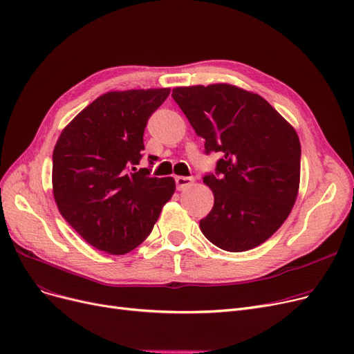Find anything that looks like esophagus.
<instances>
[{"mask_svg": "<svg viewBox=\"0 0 354 354\" xmlns=\"http://www.w3.org/2000/svg\"><path fill=\"white\" fill-rule=\"evenodd\" d=\"M175 180H176V188H178L179 191H183V189H187L188 187H191V185H192L194 178H188V176H176V178H175Z\"/></svg>", "mask_w": 354, "mask_h": 354, "instance_id": "34e87169", "label": "esophagus"}]
</instances>
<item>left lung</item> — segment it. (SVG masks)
Instances as JSON below:
<instances>
[{"label":"left lung","mask_w":354,"mask_h":354,"mask_svg":"<svg viewBox=\"0 0 354 354\" xmlns=\"http://www.w3.org/2000/svg\"><path fill=\"white\" fill-rule=\"evenodd\" d=\"M172 97L205 153H220L215 175L204 176L214 207L199 221L203 234L225 252L265 243L294 207L301 178L295 129L252 91L230 84L178 86Z\"/></svg>","instance_id":"8db88e82"}]
</instances>
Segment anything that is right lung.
Listing matches in <instances>:
<instances>
[{"mask_svg": "<svg viewBox=\"0 0 354 354\" xmlns=\"http://www.w3.org/2000/svg\"><path fill=\"white\" fill-rule=\"evenodd\" d=\"M169 88L105 92L60 133L52 185L59 212L92 248L126 254L151 233L175 192L174 178H150L142 160L149 117Z\"/></svg>", "mask_w": 354, "mask_h": 354, "instance_id": "right-lung-1", "label": "right lung"}]
</instances>
